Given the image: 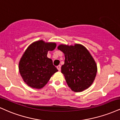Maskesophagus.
<instances>
[{"label":"esophagus","instance_id":"obj_1","mask_svg":"<svg viewBox=\"0 0 120 120\" xmlns=\"http://www.w3.org/2000/svg\"><path fill=\"white\" fill-rule=\"evenodd\" d=\"M57 69H58L59 71H60V70H61V65H59L57 66Z\"/></svg>","mask_w":120,"mask_h":120}]
</instances>
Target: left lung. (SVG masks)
Segmentation results:
<instances>
[{"mask_svg": "<svg viewBox=\"0 0 120 120\" xmlns=\"http://www.w3.org/2000/svg\"><path fill=\"white\" fill-rule=\"evenodd\" d=\"M57 49L64 54L61 66L68 86L73 91L82 92L92 85L96 78L97 66L88 50L80 44L60 45Z\"/></svg>", "mask_w": 120, "mask_h": 120, "instance_id": "8db88e82", "label": "left lung"}]
</instances>
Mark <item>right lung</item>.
Wrapping results in <instances>:
<instances>
[{
  "label": "right lung",
  "instance_id": "add662e5",
  "mask_svg": "<svg viewBox=\"0 0 120 120\" xmlns=\"http://www.w3.org/2000/svg\"><path fill=\"white\" fill-rule=\"evenodd\" d=\"M56 46L55 42L39 40L27 47L19 63V70L28 86L33 88H42L51 76L58 71L51 59L47 57L48 51L54 50Z\"/></svg>",
  "mask_w": 120,
  "mask_h": 120
}]
</instances>
